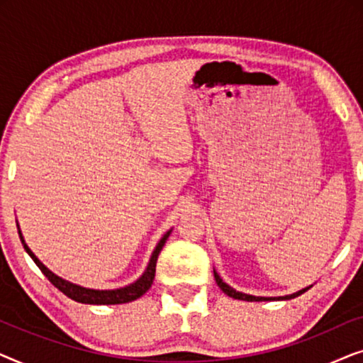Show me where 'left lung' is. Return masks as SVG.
Segmentation results:
<instances>
[{"label": "left lung", "instance_id": "1", "mask_svg": "<svg viewBox=\"0 0 363 363\" xmlns=\"http://www.w3.org/2000/svg\"><path fill=\"white\" fill-rule=\"evenodd\" d=\"M215 279H216V284L220 286V289L225 292V294H228L230 297H233V299H240V301H250V302H259V301H269V299H294V297L301 296L302 292H306L307 289H302L299 292H296V294H291V296H286V297H256V296H250V294H242V292H236L233 287H230L226 284V282H223V279L220 276L216 274L215 272Z\"/></svg>", "mask_w": 363, "mask_h": 363}]
</instances>
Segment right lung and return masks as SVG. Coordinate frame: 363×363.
Segmentation results:
<instances>
[{
  "label": "right lung",
  "instance_id": "1",
  "mask_svg": "<svg viewBox=\"0 0 363 363\" xmlns=\"http://www.w3.org/2000/svg\"><path fill=\"white\" fill-rule=\"evenodd\" d=\"M19 233V238H21V242L24 246V250L29 256H31V259L36 262L39 269L43 271V274L48 277L49 281H51V284L54 287H57L59 291L62 292V294H66L67 297H71L72 301L76 302H82V304H102V306H111V304H125V302H132L138 299V297L145 294V292L150 289L152 287V282H153V277H155V266H157V259H158V255H160L162 247L165 246V242L168 240V236H170L172 231H168L165 236L162 238L160 242H158L155 251H153V255L150 257V262H148L147 266V271L143 272V276L140 279L133 282V284L127 286V287H122V289H116V291H96V289H86V287H81V286H76L72 284V282H67L61 279V277L54 274L48 269L46 266L43 264L41 261L38 259L36 256H34V252L29 250L26 242H24L23 236H21V231Z\"/></svg>",
  "mask_w": 363,
  "mask_h": 363
}]
</instances>
